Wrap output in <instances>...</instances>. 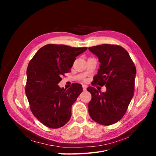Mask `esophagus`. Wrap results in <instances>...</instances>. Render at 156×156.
I'll list each match as a JSON object with an SVG mask.
<instances>
[{
	"label": "esophagus",
	"instance_id": "1",
	"mask_svg": "<svg viewBox=\"0 0 156 156\" xmlns=\"http://www.w3.org/2000/svg\"><path fill=\"white\" fill-rule=\"evenodd\" d=\"M87 88V86L85 85V84H83V90H84V91L86 90Z\"/></svg>",
	"mask_w": 156,
	"mask_h": 156
}]
</instances>
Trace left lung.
<instances>
[{
	"label": "left lung",
	"instance_id": "1",
	"mask_svg": "<svg viewBox=\"0 0 156 156\" xmlns=\"http://www.w3.org/2000/svg\"><path fill=\"white\" fill-rule=\"evenodd\" d=\"M101 63L94 83L105 86V92L89 87L92 99L89 115L97 123L109 126L124 116L134 94L135 66L124 48L117 45L102 44L89 48Z\"/></svg>",
	"mask_w": 156,
	"mask_h": 156
}]
</instances>
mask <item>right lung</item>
<instances>
[{"label": "right lung", "mask_w": 156, "mask_h": 156, "mask_svg": "<svg viewBox=\"0 0 156 156\" xmlns=\"http://www.w3.org/2000/svg\"><path fill=\"white\" fill-rule=\"evenodd\" d=\"M87 48L48 44L30 60L27 69L25 93L30 108L36 119L49 128L64 126L72 116V106L83 92L81 84L68 89L58 83L70 72L76 56Z\"/></svg>", "instance_id": "right-lung-1"}]
</instances>
